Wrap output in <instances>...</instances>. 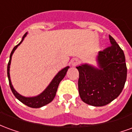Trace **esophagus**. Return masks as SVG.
<instances>
[{"label": "esophagus", "mask_w": 132, "mask_h": 132, "mask_svg": "<svg viewBox=\"0 0 132 132\" xmlns=\"http://www.w3.org/2000/svg\"><path fill=\"white\" fill-rule=\"evenodd\" d=\"M79 62H80L79 59H72L71 61V63L72 66H77L78 64L79 63Z\"/></svg>", "instance_id": "34e87169"}]
</instances>
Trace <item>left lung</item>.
Listing matches in <instances>:
<instances>
[{
	"label": "left lung",
	"instance_id": "left-lung-1",
	"mask_svg": "<svg viewBox=\"0 0 132 132\" xmlns=\"http://www.w3.org/2000/svg\"><path fill=\"white\" fill-rule=\"evenodd\" d=\"M111 46L97 56L98 68L87 63L76 67L79 72L78 92L83 102L95 107L109 104L122 93L127 69L124 52L109 35Z\"/></svg>",
	"mask_w": 132,
	"mask_h": 132
}]
</instances>
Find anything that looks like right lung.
Returning a JSON list of instances; mask_svg holds the SVG:
<instances>
[{
  "mask_svg": "<svg viewBox=\"0 0 132 132\" xmlns=\"http://www.w3.org/2000/svg\"><path fill=\"white\" fill-rule=\"evenodd\" d=\"M27 33H25L24 36L22 37L21 42L16 45L14 48H13V51L11 52L10 56V60L7 64V78H8V80H9V85H10V88L11 90L13 92V95L15 96V97L18 100H19L21 102H22L23 104L25 105H27L30 108H39L41 107H43L44 105L49 104V102H51L54 98L56 91H57L58 86L59 85V83L61 81V80L63 79L64 76H66V72L68 71V69H69V66H66L64 69H63L61 71L58 73L55 76V77L53 78V80H52V82L50 83L49 86H47L41 94H39L37 96H35V97H24L20 94H19L18 92L16 91L13 88L12 83H11V80H10V63H11V59H12V56L13 54L15 52L18 46L22 42V41L24 40V38L26 37Z\"/></svg>",
  "mask_w": 132,
  "mask_h": 132,
  "instance_id": "right-lung-1",
  "label": "right lung"
}]
</instances>
